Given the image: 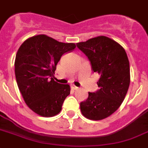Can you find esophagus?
<instances>
[{"label":"esophagus","mask_w":148,"mask_h":148,"mask_svg":"<svg viewBox=\"0 0 148 148\" xmlns=\"http://www.w3.org/2000/svg\"><path fill=\"white\" fill-rule=\"evenodd\" d=\"M71 89L72 90H76V89H77L78 87H77L76 86H74V85H71Z\"/></svg>","instance_id":"1"}]
</instances>
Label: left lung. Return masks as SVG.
<instances>
[{"instance_id":"obj_1","label":"left lung","mask_w":148,"mask_h":148,"mask_svg":"<svg viewBox=\"0 0 148 148\" xmlns=\"http://www.w3.org/2000/svg\"><path fill=\"white\" fill-rule=\"evenodd\" d=\"M86 55L92 71L100 75L99 89L88 92L80 103L83 116L90 120L104 119L115 112L124 101L130 83V62L125 50L118 42L104 36L77 43Z\"/></svg>"}]
</instances>
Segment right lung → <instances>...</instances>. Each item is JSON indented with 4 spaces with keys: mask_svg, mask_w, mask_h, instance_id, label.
Segmentation results:
<instances>
[{
    "mask_svg": "<svg viewBox=\"0 0 148 148\" xmlns=\"http://www.w3.org/2000/svg\"><path fill=\"white\" fill-rule=\"evenodd\" d=\"M76 47L44 34L34 36L20 46L15 60L18 86L28 107L38 115L52 117L62 110L70 95L69 84L54 80L56 65L61 56Z\"/></svg>",
    "mask_w": 148,
    "mask_h": 148,
    "instance_id": "right-lung-1",
    "label": "right lung"
}]
</instances>
